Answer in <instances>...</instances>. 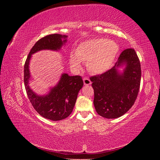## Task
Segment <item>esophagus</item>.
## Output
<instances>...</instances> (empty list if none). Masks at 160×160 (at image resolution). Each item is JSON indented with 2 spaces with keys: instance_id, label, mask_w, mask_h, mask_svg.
I'll return each instance as SVG.
<instances>
[{
  "instance_id": "obj_1",
  "label": "esophagus",
  "mask_w": 160,
  "mask_h": 160,
  "mask_svg": "<svg viewBox=\"0 0 160 160\" xmlns=\"http://www.w3.org/2000/svg\"><path fill=\"white\" fill-rule=\"evenodd\" d=\"M83 82H84V85H90L91 84V82L89 78H85L83 79Z\"/></svg>"
}]
</instances>
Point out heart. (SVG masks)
Segmentation results:
<instances>
[{"mask_svg":"<svg viewBox=\"0 0 160 160\" xmlns=\"http://www.w3.org/2000/svg\"><path fill=\"white\" fill-rule=\"evenodd\" d=\"M118 46L112 40L92 39L80 43L69 56V63L74 69H80L81 62H87V69L93 73H102L113 64L118 52Z\"/></svg>","mask_w":160,"mask_h":160,"instance_id":"1","label":"heart"}]
</instances>
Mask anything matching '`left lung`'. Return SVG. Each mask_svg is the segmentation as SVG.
Wrapping results in <instances>:
<instances>
[{"mask_svg": "<svg viewBox=\"0 0 160 160\" xmlns=\"http://www.w3.org/2000/svg\"><path fill=\"white\" fill-rule=\"evenodd\" d=\"M122 66L125 69L120 73L117 69ZM90 80L97 113L108 119L123 115L134 104L140 89L141 66L135 51L131 48L124 50L114 67Z\"/></svg>", "mask_w": 160, "mask_h": 160, "instance_id": "8db88e82", "label": "left lung"}]
</instances>
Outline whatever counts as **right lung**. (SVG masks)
<instances>
[{
	"label": "right lung",
	"mask_w": 160,
	"mask_h": 160,
	"mask_svg": "<svg viewBox=\"0 0 160 160\" xmlns=\"http://www.w3.org/2000/svg\"><path fill=\"white\" fill-rule=\"evenodd\" d=\"M67 36L54 33L40 39L29 52L24 66V83L30 102L41 116L53 121L63 120L71 113L78 92L83 87L82 77L63 73L58 83L51 89L49 93L38 96L29 85L31 77L29 64L32 54L40 50L58 51L67 42Z\"/></svg>",
	"instance_id": "1"
}]
</instances>
